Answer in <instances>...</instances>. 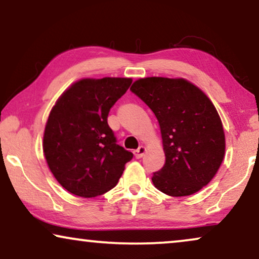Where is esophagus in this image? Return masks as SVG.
<instances>
[{"label":"esophagus","mask_w":259,"mask_h":259,"mask_svg":"<svg viewBox=\"0 0 259 259\" xmlns=\"http://www.w3.org/2000/svg\"><path fill=\"white\" fill-rule=\"evenodd\" d=\"M144 152H145V148L140 147L137 149V150L134 151V155H135V157H136V158H142V157H143Z\"/></svg>","instance_id":"obj_1"}]
</instances>
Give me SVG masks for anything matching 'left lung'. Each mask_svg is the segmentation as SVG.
Wrapping results in <instances>:
<instances>
[{
	"label": "left lung",
	"instance_id": "1",
	"mask_svg": "<svg viewBox=\"0 0 259 259\" xmlns=\"http://www.w3.org/2000/svg\"><path fill=\"white\" fill-rule=\"evenodd\" d=\"M130 90L151 109L161 128L165 163L152 174V183L174 197L201 190L224 157L225 137L216 108L183 78H141Z\"/></svg>",
	"mask_w": 259,
	"mask_h": 259
}]
</instances>
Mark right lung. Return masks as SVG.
Here are the masks:
<instances>
[{
	"mask_svg": "<svg viewBox=\"0 0 259 259\" xmlns=\"http://www.w3.org/2000/svg\"><path fill=\"white\" fill-rule=\"evenodd\" d=\"M131 78H84L58 98L43 136L49 169L62 187L79 197L111 190L133 154L117 144L109 111L126 93Z\"/></svg>",
	"mask_w": 259,
	"mask_h": 259,
	"instance_id": "1",
	"label": "right lung"
}]
</instances>
